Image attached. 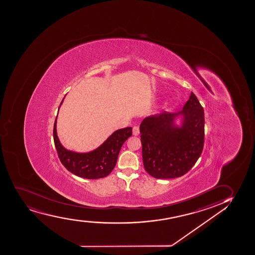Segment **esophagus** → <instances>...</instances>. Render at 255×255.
<instances>
[{
	"mask_svg": "<svg viewBox=\"0 0 255 255\" xmlns=\"http://www.w3.org/2000/svg\"><path fill=\"white\" fill-rule=\"evenodd\" d=\"M132 134L134 136H138L139 134V128L138 126H134L132 128Z\"/></svg>",
	"mask_w": 255,
	"mask_h": 255,
	"instance_id": "obj_1",
	"label": "esophagus"
}]
</instances>
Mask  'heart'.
I'll return each instance as SVG.
<instances>
[{
	"label": "heart",
	"instance_id": "1",
	"mask_svg": "<svg viewBox=\"0 0 255 255\" xmlns=\"http://www.w3.org/2000/svg\"><path fill=\"white\" fill-rule=\"evenodd\" d=\"M170 102H171V98L170 96H167L163 100V104H162V106H163L164 108H166L167 107V106L169 105Z\"/></svg>",
	"mask_w": 255,
	"mask_h": 255
}]
</instances>
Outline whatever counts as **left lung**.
<instances>
[{
	"instance_id": "1",
	"label": "left lung",
	"mask_w": 255,
	"mask_h": 255,
	"mask_svg": "<svg viewBox=\"0 0 255 255\" xmlns=\"http://www.w3.org/2000/svg\"><path fill=\"white\" fill-rule=\"evenodd\" d=\"M182 117V125L175 119ZM204 111L191 92L183 111L163 112L141 123L142 156L144 169L155 179L181 177L193 167L204 144Z\"/></svg>"
}]
</instances>
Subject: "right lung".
Wrapping results in <instances>:
<instances>
[{"mask_svg":"<svg viewBox=\"0 0 255 255\" xmlns=\"http://www.w3.org/2000/svg\"><path fill=\"white\" fill-rule=\"evenodd\" d=\"M64 99L60 103L61 106ZM57 117L53 127V140L61 163L70 173L88 179L105 178L112 173L124 142L132 136V128L118 129L93 151L77 153L65 149L57 135Z\"/></svg>","mask_w":255,"mask_h":255,"instance_id":"add662e5","label":"right lung"}]
</instances>
